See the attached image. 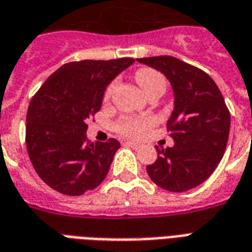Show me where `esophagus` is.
<instances>
[{
	"label": "esophagus",
	"mask_w": 252,
	"mask_h": 252,
	"mask_svg": "<svg viewBox=\"0 0 252 252\" xmlns=\"http://www.w3.org/2000/svg\"><path fill=\"white\" fill-rule=\"evenodd\" d=\"M126 146H128V147H132V148L140 147V144H139V143H135V142H126Z\"/></svg>",
	"instance_id": "obj_1"
}]
</instances>
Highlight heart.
I'll list each match as a JSON object with an SVG mask.
<instances>
[{"mask_svg": "<svg viewBox=\"0 0 252 252\" xmlns=\"http://www.w3.org/2000/svg\"><path fill=\"white\" fill-rule=\"evenodd\" d=\"M135 79L140 85L143 92L146 94L151 92H160L163 93L166 89V78L154 68L143 67L135 72ZM113 90V83L108 86L105 92V97H109ZM155 126V120L153 117H123L117 121L116 128L117 131L131 137H142Z\"/></svg>", "mask_w": 252, "mask_h": 252, "instance_id": "b5f03b06", "label": "heart"}]
</instances>
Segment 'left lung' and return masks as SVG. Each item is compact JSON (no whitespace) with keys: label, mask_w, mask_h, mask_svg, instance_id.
I'll list each match as a JSON object with an SVG mask.
<instances>
[{"label":"left lung","mask_w":252,"mask_h":252,"mask_svg":"<svg viewBox=\"0 0 252 252\" xmlns=\"http://www.w3.org/2000/svg\"><path fill=\"white\" fill-rule=\"evenodd\" d=\"M137 62L163 72L175 97L167 121L174 146L157 147L158 159L147 166L148 175L169 191L193 189L211 177L225 153L231 113L224 97L205 71L177 58H139Z\"/></svg>","instance_id":"left-lung-1"}]
</instances>
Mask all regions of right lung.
<instances>
[{
	"label": "right lung",
	"instance_id": "1",
	"mask_svg": "<svg viewBox=\"0 0 252 252\" xmlns=\"http://www.w3.org/2000/svg\"><path fill=\"white\" fill-rule=\"evenodd\" d=\"M133 62L120 58L66 63L32 97L27 112V151L50 188L81 195L105 180L120 143L89 142L88 121L101 109L110 81Z\"/></svg>",
	"mask_w": 252,
	"mask_h": 252
}]
</instances>
